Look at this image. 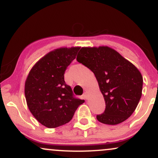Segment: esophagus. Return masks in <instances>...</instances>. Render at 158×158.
I'll return each instance as SVG.
<instances>
[{
  "instance_id": "esophagus-1",
  "label": "esophagus",
  "mask_w": 158,
  "mask_h": 158,
  "mask_svg": "<svg viewBox=\"0 0 158 158\" xmlns=\"http://www.w3.org/2000/svg\"><path fill=\"white\" fill-rule=\"evenodd\" d=\"M83 98H84L85 100H87V99H88V94L85 93L84 94H83Z\"/></svg>"
}]
</instances>
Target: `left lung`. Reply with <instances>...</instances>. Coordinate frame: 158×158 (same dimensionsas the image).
<instances>
[{
  "label": "left lung",
  "instance_id": "8db88e82",
  "mask_svg": "<svg viewBox=\"0 0 158 158\" xmlns=\"http://www.w3.org/2000/svg\"><path fill=\"white\" fill-rule=\"evenodd\" d=\"M77 60L97 78L106 109L97 115L99 122L117 125L133 114L142 96L143 77L136 67L108 47L82 48Z\"/></svg>",
  "mask_w": 158,
  "mask_h": 158
}]
</instances>
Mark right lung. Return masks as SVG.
Returning <instances> with one entry per match:
<instances>
[{
	"label": "right lung",
	"mask_w": 158,
	"mask_h": 158,
	"mask_svg": "<svg viewBox=\"0 0 158 158\" xmlns=\"http://www.w3.org/2000/svg\"><path fill=\"white\" fill-rule=\"evenodd\" d=\"M79 48H59L41 58L31 69L25 82L29 109L43 126L56 128L71 120L76 110L85 102L75 97L64 81V72Z\"/></svg>",
	"instance_id": "add662e5"
}]
</instances>
